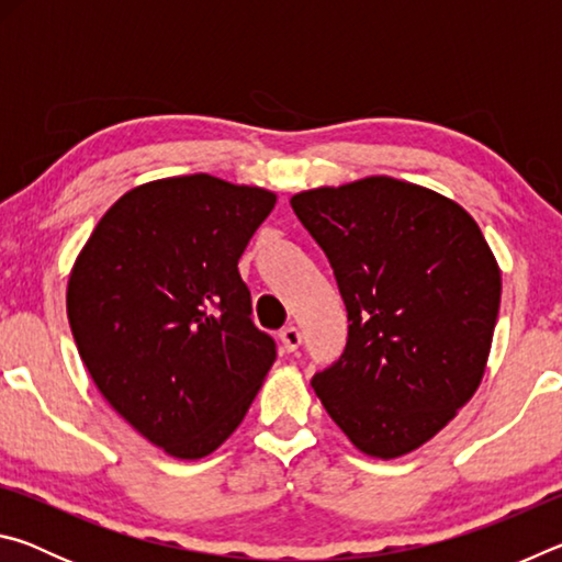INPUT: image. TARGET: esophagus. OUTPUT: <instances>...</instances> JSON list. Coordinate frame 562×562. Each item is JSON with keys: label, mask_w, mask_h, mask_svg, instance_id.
Segmentation results:
<instances>
[{"label": "esophagus", "mask_w": 562, "mask_h": 562, "mask_svg": "<svg viewBox=\"0 0 562 562\" xmlns=\"http://www.w3.org/2000/svg\"><path fill=\"white\" fill-rule=\"evenodd\" d=\"M280 341H282V347L288 349V351H297V347L302 345V331L297 329V327H284L282 331H280Z\"/></svg>", "instance_id": "1"}]
</instances>
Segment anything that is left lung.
I'll list each match as a JSON object with an SVG mask.
<instances>
[{"label":"left lung","instance_id":"left-lung-1","mask_svg":"<svg viewBox=\"0 0 562 562\" xmlns=\"http://www.w3.org/2000/svg\"><path fill=\"white\" fill-rule=\"evenodd\" d=\"M335 270L347 347L312 376L359 451L396 459L451 422L481 384L501 270L459 203L386 176L290 201Z\"/></svg>","mask_w":562,"mask_h":562}]
</instances>
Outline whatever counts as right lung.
Wrapping results in <instances>:
<instances>
[{
    "label": "right lung",
    "mask_w": 562,
    "mask_h": 562,
    "mask_svg": "<svg viewBox=\"0 0 562 562\" xmlns=\"http://www.w3.org/2000/svg\"><path fill=\"white\" fill-rule=\"evenodd\" d=\"M272 207L270 190L205 173L154 180L109 207L74 262L66 312L93 384L176 459L213 453L278 357L237 272Z\"/></svg>",
    "instance_id": "1"
}]
</instances>
